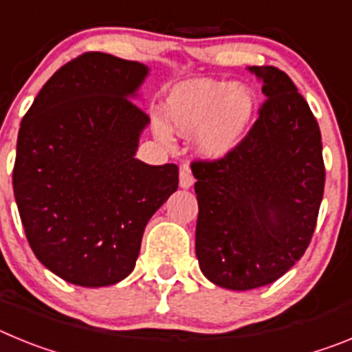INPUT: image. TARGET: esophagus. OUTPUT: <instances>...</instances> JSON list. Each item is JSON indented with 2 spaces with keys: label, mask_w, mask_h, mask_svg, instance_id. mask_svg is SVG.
Wrapping results in <instances>:
<instances>
[{
  "label": "esophagus",
  "mask_w": 352,
  "mask_h": 352,
  "mask_svg": "<svg viewBox=\"0 0 352 352\" xmlns=\"http://www.w3.org/2000/svg\"><path fill=\"white\" fill-rule=\"evenodd\" d=\"M194 176H192L190 169H188V166H183L182 169H179V186L182 188H190L192 185H194Z\"/></svg>",
  "instance_id": "esophagus-1"
}]
</instances>
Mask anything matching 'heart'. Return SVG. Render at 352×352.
Segmentation results:
<instances>
[{"label":"heart","mask_w":352,"mask_h":352,"mask_svg":"<svg viewBox=\"0 0 352 352\" xmlns=\"http://www.w3.org/2000/svg\"><path fill=\"white\" fill-rule=\"evenodd\" d=\"M164 109L170 129L182 135L195 133L197 153L214 162L227 158L245 142L256 118L257 96L247 84L192 79L170 89ZM169 126L155 120V135L170 142Z\"/></svg>","instance_id":"1"}]
</instances>
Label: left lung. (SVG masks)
Listing matches in <instances>:
<instances>
[{"mask_svg": "<svg viewBox=\"0 0 352 352\" xmlns=\"http://www.w3.org/2000/svg\"><path fill=\"white\" fill-rule=\"evenodd\" d=\"M263 82L259 120L234 153L195 162V256L208 280L263 287L301 259L324 192L321 130L296 86L275 67H248Z\"/></svg>", "mask_w": 352, "mask_h": 352, "instance_id": "obj_1", "label": "left lung"}]
</instances>
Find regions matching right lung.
Masks as SVG:
<instances>
[{
    "instance_id": "add662e5",
    "label": "right lung",
    "mask_w": 352,
    "mask_h": 352,
    "mask_svg": "<svg viewBox=\"0 0 352 352\" xmlns=\"http://www.w3.org/2000/svg\"><path fill=\"white\" fill-rule=\"evenodd\" d=\"M149 67L105 52L70 61L23 118L14 195L30 247L80 287L130 275L144 227L178 190V166L135 158L149 118L133 104Z\"/></svg>"
}]
</instances>
